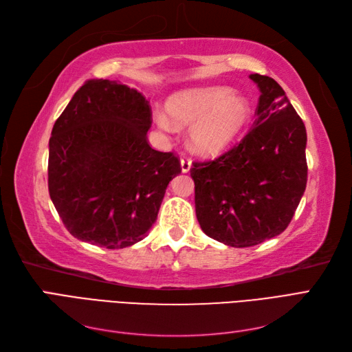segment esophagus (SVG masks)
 I'll use <instances>...</instances> for the list:
<instances>
[{"label": "esophagus", "instance_id": "34e87169", "mask_svg": "<svg viewBox=\"0 0 352 352\" xmlns=\"http://www.w3.org/2000/svg\"><path fill=\"white\" fill-rule=\"evenodd\" d=\"M190 166H192V163H190V160L186 158V157H182V160H180V167H182V172L188 173L189 170H190Z\"/></svg>", "mask_w": 352, "mask_h": 352}]
</instances>
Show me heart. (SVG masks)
<instances>
[{
    "label": "heart",
    "mask_w": 352,
    "mask_h": 352,
    "mask_svg": "<svg viewBox=\"0 0 352 352\" xmlns=\"http://www.w3.org/2000/svg\"><path fill=\"white\" fill-rule=\"evenodd\" d=\"M168 120L175 126H189V144L201 155L214 157L226 151L248 124L252 109L248 98L225 87L180 91L166 102ZM164 116L158 124L168 127Z\"/></svg>",
    "instance_id": "1"
}]
</instances>
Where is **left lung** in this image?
I'll list each match as a JSON object with an SVG mask.
<instances>
[{"instance_id":"obj_1","label":"left lung","mask_w":352,"mask_h":352,"mask_svg":"<svg viewBox=\"0 0 352 352\" xmlns=\"http://www.w3.org/2000/svg\"><path fill=\"white\" fill-rule=\"evenodd\" d=\"M250 78L261 92L254 127L228 153L190 167L202 232L235 248L280 235L307 185L304 122L278 82Z\"/></svg>"}]
</instances>
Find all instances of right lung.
Masks as SVG:
<instances>
[{"label": "right lung", "mask_w": 352, "mask_h": 352, "mask_svg": "<svg viewBox=\"0 0 352 352\" xmlns=\"http://www.w3.org/2000/svg\"><path fill=\"white\" fill-rule=\"evenodd\" d=\"M150 102L107 79L74 92L50 138L48 190L74 238L109 250L131 247L151 229L179 158L148 144Z\"/></svg>", "instance_id": "obj_1"}]
</instances>
